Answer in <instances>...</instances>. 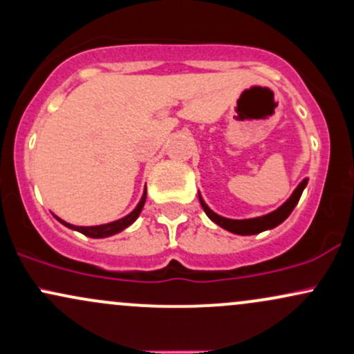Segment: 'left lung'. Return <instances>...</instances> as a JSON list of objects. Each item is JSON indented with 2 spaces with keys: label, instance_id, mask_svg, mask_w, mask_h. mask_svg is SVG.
Here are the masks:
<instances>
[{
  "label": "left lung",
  "instance_id": "1",
  "mask_svg": "<svg viewBox=\"0 0 354 354\" xmlns=\"http://www.w3.org/2000/svg\"><path fill=\"white\" fill-rule=\"evenodd\" d=\"M306 185H308V178H304V180L299 183L298 186H296V189L291 193V196L288 198V200L284 201L279 208H276L274 211H271V213H268V214H263V216L248 218V219H231V218L221 216V214L214 213V211L211 209L208 205H206V201L203 200L200 191H198V196H200V203H201L203 209H205V213L208 214V218L211 219V221L216 223L218 226H221L223 230L230 231V233L241 234V236H250V234H258V233H261V231L273 230L278 225H281L284 219L290 216L291 211L295 209V206L298 205L299 198H301L303 189L306 188Z\"/></svg>",
  "mask_w": 354,
  "mask_h": 354
}]
</instances>
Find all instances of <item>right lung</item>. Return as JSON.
Wrapping results in <instances>:
<instances>
[{
  "label": "right lung",
  "mask_w": 354,
  "mask_h": 354,
  "mask_svg": "<svg viewBox=\"0 0 354 354\" xmlns=\"http://www.w3.org/2000/svg\"><path fill=\"white\" fill-rule=\"evenodd\" d=\"M145 201H146V188L143 191V196H141L140 203H138V205L135 206V209H133L131 213L126 214V216H123V218L116 219V221L104 223V225H96V226H75V225H70V223H66V221H64V219L58 218V216H56V214H53V216L58 219L61 225L66 226V228L78 231V233L84 234V236H88V238L100 239V238L113 236V234L121 233V231L128 228V226H131L133 223H135L136 219H138V216H140L141 209H143V206H145Z\"/></svg>",
  "instance_id": "obj_1"
}]
</instances>
